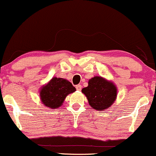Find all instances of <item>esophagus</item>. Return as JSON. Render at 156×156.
Wrapping results in <instances>:
<instances>
[{
  "mask_svg": "<svg viewBox=\"0 0 156 156\" xmlns=\"http://www.w3.org/2000/svg\"><path fill=\"white\" fill-rule=\"evenodd\" d=\"M76 89H77V90H78V91H80V90H81V88H82V86H81V85H80V84H78V85H76Z\"/></svg>",
  "mask_w": 156,
  "mask_h": 156,
  "instance_id": "1",
  "label": "esophagus"
}]
</instances>
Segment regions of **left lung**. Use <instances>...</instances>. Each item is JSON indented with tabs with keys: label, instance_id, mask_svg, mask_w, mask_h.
I'll return each instance as SVG.
<instances>
[{
	"label": "left lung",
	"instance_id": "left-lung-1",
	"mask_svg": "<svg viewBox=\"0 0 156 156\" xmlns=\"http://www.w3.org/2000/svg\"><path fill=\"white\" fill-rule=\"evenodd\" d=\"M88 83V87L82 89V92L92 108L102 111L113 104L117 97V88L114 84L99 76L91 78Z\"/></svg>",
	"mask_w": 156,
	"mask_h": 156
}]
</instances>
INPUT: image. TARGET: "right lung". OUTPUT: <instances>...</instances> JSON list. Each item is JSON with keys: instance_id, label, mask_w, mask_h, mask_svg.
Instances as JSON below:
<instances>
[{"instance_id": "right-lung-1", "label": "right lung", "mask_w": 156, "mask_h": 156, "mask_svg": "<svg viewBox=\"0 0 156 156\" xmlns=\"http://www.w3.org/2000/svg\"><path fill=\"white\" fill-rule=\"evenodd\" d=\"M76 89L73 84L64 78H53L40 91V98L45 106L57 108L63 103L67 94Z\"/></svg>"}]
</instances>
